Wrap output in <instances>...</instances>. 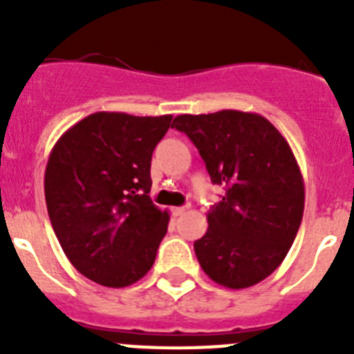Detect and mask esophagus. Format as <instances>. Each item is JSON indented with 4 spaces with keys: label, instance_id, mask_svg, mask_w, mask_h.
Listing matches in <instances>:
<instances>
[{
    "label": "esophagus",
    "instance_id": "obj_1",
    "mask_svg": "<svg viewBox=\"0 0 354 354\" xmlns=\"http://www.w3.org/2000/svg\"><path fill=\"white\" fill-rule=\"evenodd\" d=\"M184 212H186V207H174V209H171V214H174L175 218H177V216H183Z\"/></svg>",
    "mask_w": 354,
    "mask_h": 354
}]
</instances>
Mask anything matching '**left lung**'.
Wrapping results in <instances>:
<instances>
[{
	"label": "left lung",
	"instance_id": "obj_1",
	"mask_svg": "<svg viewBox=\"0 0 354 354\" xmlns=\"http://www.w3.org/2000/svg\"><path fill=\"white\" fill-rule=\"evenodd\" d=\"M212 184L225 186L195 241L204 273L228 289L262 282L282 264L301 225L305 184L289 143L268 118L237 109L179 115Z\"/></svg>",
	"mask_w": 354,
	"mask_h": 354
}]
</instances>
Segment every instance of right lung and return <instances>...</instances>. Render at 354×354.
I'll use <instances>...</instances> for the list:
<instances>
[{
	"mask_svg": "<svg viewBox=\"0 0 354 354\" xmlns=\"http://www.w3.org/2000/svg\"><path fill=\"white\" fill-rule=\"evenodd\" d=\"M171 115L97 111L65 131L44 175L53 230L71 264L104 287L145 277L168 228L150 200V161Z\"/></svg>",
	"mask_w": 354,
	"mask_h": 354,
	"instance_id": "add662e5",
	"label": "right lung"
}]
</instances>
